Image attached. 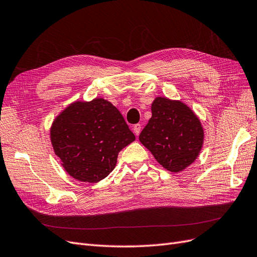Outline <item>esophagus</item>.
I'll list each match as a JSON object with an SVG mask.
<instances>
[{
    "label": "esophagus",
    "instance_id": "esophagus-1",
    "mask_svg": "<svg viewBox=\"0 0 257 257\" xmlns=\"http://www.w3.org/2000/svg\"><path fill=\"white\" fill-rule=\"evenodd\" d=\"M141 123H136V125L134 126V132H135V135L136 136H139L140 135V132H141Z\"/></svg>",
    "mask_w": 257,
    "mask_h": 257
}]
</instances>
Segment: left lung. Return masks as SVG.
Instances as JSON below:
<instances>
[{
    "label": "left lung",
    "mask_w": 257,
    "mask_h": 257,
    "mask_svg": "<svg viewBox=\"0 0 257 257\" xmlns=\"http://www.w3.org/2000/svg\"><path fill=\"white\" fill-rule=\"evenodd\" d=\"M152 113L140 134V142L164 169L185 170L202 150L204 131L200 119L185 103L162 97L154 100Z\"/></svg>",
    "instance_id": "left-lung-1"
}]
</instances>
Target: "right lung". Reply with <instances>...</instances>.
Returning <instances> with one entry per match:
<instances>
[{
  "label": "right lung",
  "mask_w": 257,
  "mask_h": 257,
  "mask_svg": "<svg viewBox=\"0 0 257 257\" xmlns=\"http://www.w3.org/2000/svg\"><path fill=\"white\" fill-rule=\"evenodd\" d=\"M50 132L66 172L90 184L109 175L118 153L136 140L120 112L102 98L71 103L55 118Z\"/></svg>",
  "instance_id": "add662e5"
}]
</instances>
